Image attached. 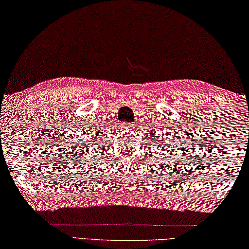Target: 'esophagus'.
Listing matches in <instances>:
<instances>
[{
	"mask_svg": "<svg viewBox=\"0 0 249 249\" xmlns=\"http://www.w3.org/2000/svg\"><path fill=\"white\" fill-rule=\"evenodd\" d=\"M125 128L128 129V130H131V129H132V124H125Z\"/></svg>",
	"mask_w": 249,
	"mask_h": 249,
	"instance_id": "esophagus-1",
	"label": "esophagus"
}]
</instances>
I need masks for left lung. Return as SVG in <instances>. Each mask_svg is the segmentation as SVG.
<instances>
[{
  "instance_id": "left-lung-1",
  "label": "left lung",
  "mask_w": 249,
  "mask_h": 249,
  "mask_svg": "<svg viewBox=\"0 0 249 249\" xmlns=\"http://www.w3.org/2000/svg\"><path fill=\"white\" fill-rule=\"evenodd\" d=\"M166 146H168V147H169V146H170V144H166Z\"/></svg>"
}]
</instances>
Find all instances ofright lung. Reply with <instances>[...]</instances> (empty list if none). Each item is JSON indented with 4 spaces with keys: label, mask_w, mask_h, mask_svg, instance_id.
<instances>
[{
    "label": "right lung",
    "mask_w": 249,
    "mask_h": 249,
    "mask_svg": "<svg viewBox=\"0 0 249 249\" xmlns=\"http://www.w3.org/2000/svg\"><path fill=\"white\" fill-rule=\"evenodd\" d=\"M94 137H95V135H94ZM90 138H92V137H91V135H90ZM94 140H95V139H94ZM91 141H92V140H91ZM86 142H89V140H87V141H86ZM90 144H91V143H89L88 145H90ZM84 145H86V143H84ZM92 145H93V144H92ZM87 147H88V146H87Z\"/></svg>",
    "instance_id": "add662e5"
}]
</instances>
